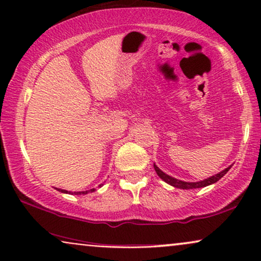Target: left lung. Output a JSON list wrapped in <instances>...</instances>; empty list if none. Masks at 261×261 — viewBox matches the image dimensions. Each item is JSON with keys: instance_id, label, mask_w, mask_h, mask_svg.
<instances>
[{"instance_id": "1", "label": "left lung", "mask_w": 261, "mask_h": 261, "mask_svg": "<svg viewBox=\"0 0 261 261\" xmlns=\"http://www.w3.org/2000/svg\"><path fill=\"white\" fill-rule=\"evenodd\" d=\"M230 167H231V165L229 167H227L226 170L221 171L220 173L215 174V176H213V177H210V178H206V179L202 180V181H196V183H189V181H183V180L176 179V178H173V177H170L169 174L164 173L163 171L160 170L156 165H154V170H155L156 174H158V176L162 178L164 181H166L167 184L172 185V187H174V188H179V189H197V188L208 187V185H210V184L216 183L217 180H220L221 178H222L224 174H226L228 171H229Z\"/></svg>"}]
</instances>
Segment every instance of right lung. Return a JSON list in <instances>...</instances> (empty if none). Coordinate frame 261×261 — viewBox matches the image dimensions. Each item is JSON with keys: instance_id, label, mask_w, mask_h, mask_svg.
<instances>
[{"instance_id": "1", "label": "right lung", "mask_w": 261, "mask_h": 261, "mask_svg": "<svg viewBox=\"0 0 261 261\" xmlns=\"http://www.w3.org/2000/svg\"><path fill=\"white\" fill-rule=\"evenodd\" d=\"M58 191H60V192H67L66 190H62V189H58ZM91 192L92 191H95V189H91L90 190ZM84 194H88V191H82V192H74V195H84Z\"/></svg>"}]
</instances>
